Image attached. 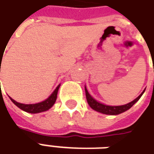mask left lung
<instances>
[{"mask_svg": "<svg viewBox=\"0 0 154 154\" xmlns=\"http://www.w3.org/2000/svg\"><path fill=\"white\" fill-rule=\"evenodd\" d=\"M144 92V91H143ZM143 92L141 94L136 98L134 100H133L130 103H127V104H124V105H120V106H109V105H105V104H103V103H100L99 102H97L96 100L94 99H93L92 97L90 96L87 89L85 88V95L86 99H87V102L89 103V105L93 109L95 110V111H98V112H100L102 114H110V115H116V114H119L121 113H124L126 110L129 109L137 101H138L140 97L143 95Z\"/></svg>", "mask_w": 154, "mask_h": 154, "instance_id": "1", "label": "left lung"}]
</instances>
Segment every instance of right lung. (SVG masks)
I'll return each instance as SVG.
<instances>
[{"instance_id":"right-lung-1","label":"right lung","mask_w":154,"mask_h":154,"mask_svg":"<svg viewBox=\"0 0 154 154\" xmlns=\"http://www.w3.org/2000/svg\"><path fill=\"white\" fill-rule=\"evenodd\" d=\"M60 86V85H59L57 86V88L54 89V92L51 94V96L47 98L44 101L40 102V103H33V104H26V103H18V102H16V100H12L11 98V100L18 108H20V109L24 110V111H26V112H28V113H30V114L40 113V112H43V111H46V110L51 109V107L54 105V102L57 99V93Z\"/></svg>"}]
</instances>
